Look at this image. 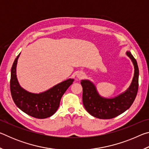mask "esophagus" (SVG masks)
<instances>
[{
    "instance_id": "esophagus-1",
    "label": "esophagus",
    "mask_w": 149,
    "mask_h": 149,
    "mask_svg": "<svg viewBox=\"0 0 149 149\" xmlns=\"http://www.w3.org/2000/svg\"><path fill=\"white\" fill-rule=\"evenodd\" d=\"M84 76H85V74H84L83 72H79V73H78V74H77V77L79 79H83V78L84 77Z\"/></svg>"
}]
</instances>
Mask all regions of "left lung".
Returning a JSON list of instances; mask_svg holds the SVG:
<instances>
[{
  "instance_id": "8db88e82",
  "label": "left lung",
  "mask_w": 149,
  "mask_h": 149,
  "mask_svg": "<svg viewBox=\"0 0 149 149\" xmlns=\"http://www.w3.org/2000/svg\"><path fill=\"white\" fill-rule=\"evenodd\" d=\"M134 66L132 84L124 92L112 98L102 97L95 85L89 79L81 81L83 87V103L89 114L99 119H111L122 114L132 106L139 87V68L137 61L130 51L125 52Z\"/></svg>"
}]
</instances>
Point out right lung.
I'll return each instance as SVG.
<instances>
[{
	"instance_id": "right-lung-1",
	"label": "right lung",
	"mask_w": 149,
	"mask_h": 149,
	"mask_svg": "<svg viewBox=\"0 0 149 149\" xmlns=\"http://www.w3.org/2000/svg\"><path fill=\"white\" fill-rule=\"evenodd\" d=\"M18 54L12 65L10 92L14 102L20 110L32 117L44 119L53 115L59 107L60 100L74 79L70 78L45 91L35 93L24 89L19 85L16 75Z\"/></svg>"
}]
</instances>
